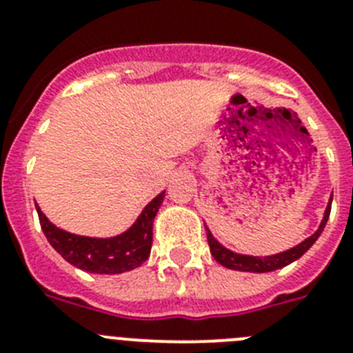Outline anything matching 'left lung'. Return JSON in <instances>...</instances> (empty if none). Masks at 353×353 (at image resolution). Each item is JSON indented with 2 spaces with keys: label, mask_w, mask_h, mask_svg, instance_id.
Wrapping results in <instances>:
<instances>
[{
  "label": "left lung",
  "mask_w": 353,
  "mask_h": 353,
  "mask_svg": "<svg viewBox=\"0 0 353 353\" xmlns=\"http://www.w3.org/2000/svg\"><path fill=\"white\" fill-rule=\"evenodd\" d=\"M330 205H332V196H330L329 203H327L325 212H323L322 223L318 226L316 232L313 233L311 236H307L305 240H302L301 244H297L295 248H290L286 251L276 252V254H267V256H252V254H242V252L232 251L230 248L223 245L219 240L215 239L214 233L210 232V228L205 224V230H207V239H208V245H210V252L214 260L217 263H221L226 269L232 270H240V272H272V270L283 269L286 265L293 263L295 260L304 254L311 245L314 244L318 240V236L322 235L323 228H325L327 221H329L330 215Z\"/></svg>",
  "instance_id": "obj_1"
}]
</instances>
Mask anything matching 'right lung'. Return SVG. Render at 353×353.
Returning a JSON list of instances; mask_svg holds the SVG:
<instances>
[{"label": "right lung", "instance_id": "add662e5", "mask_svg": "<svg viewBox=\"0 0 353 353\" xmlns=\"http://www.w3.org/2000/svg\"><path fill=\"white\" fill-rule=\"evenodd\" d=\"M166 191L155 196L125 232L114 236H86L65 232L35 203L40 226L49 244L70 265L92 274H121L145 263L154 240V219Z\"/></svg>", "mask_w": 353, "mask_h": 353}]
</instances>
